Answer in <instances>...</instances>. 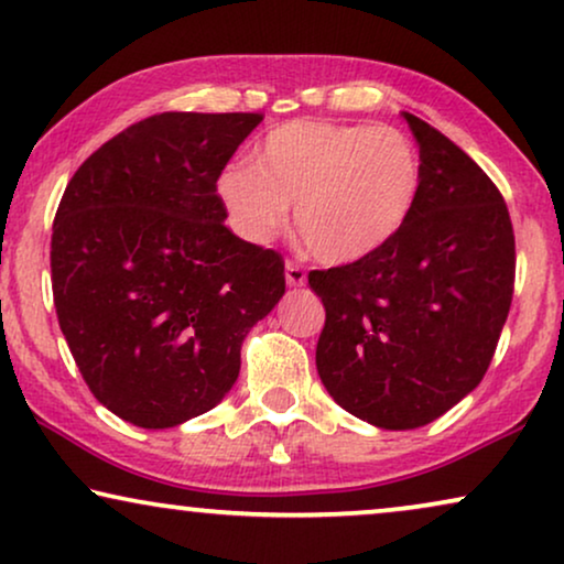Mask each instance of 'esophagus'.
<instances>
[{"label": "esophagus", "instance_id": "1", "mask_svg": "<svg viewBox=\"0 0 564 564\" xmlns=\"http://www.w3.org/2000/svg\"><path fill=\"white\" fill-rule=\"evenodd\" d=\"M286 283L291 289H296V286H304L306 283V273H304V268L299 265V262H286Z\"/></svg>", "mask_w": 564, "mask_h": 564}]
</instances>
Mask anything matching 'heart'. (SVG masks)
Returning <instances> with one entry per match:
<instances>
[{"label": "heart", "mask_w": 564, "mask_h": 564, "mask_svg": "<svg viewBox=\"0 0 564 564\" xmlns=\"http://www.w3.org/2000/svg\"><path fill=\"white\" fill-rule=\"evenodd\" d=\"M423 162L392 126L291 120L254 149L252 164H227L216 177L229 227L268 245L286 227L322 262H356L384 250L408 227L420 198Z\"/></svg>", "instance_id": "1"}]
</instances>
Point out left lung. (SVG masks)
Wrapping results in <instances>:
<instances>
[{
    "instance_id": "left-lung-1",
    "label": "left lung",
    "mask_w": 564,
    "mask_h": 564,
    "mask_svg": "<svg viewBox=\"0 0 564 564\" xmlns=\"http://www.w3.org/2000/svg\"><path fill=\"white\" fill-rule=\"evenodd\" d=\"M402 116L423 162L408 227L369 258L310 273L327 312L322 384L343 410L384 431L433 423L482 381L516 275L498 187L452 139Z\"/></svg>"
}]
</instances>
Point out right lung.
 Instances as JSON below:
<instances>
[{"label": "right lung", "instance_id": "obj_1", "mask_svg": "<svg viewBox=\"0 0 564 564\" xmlns=\"http://www.w3.org/2000/svg\"><path fill=\"white\" fill-rule=\"evenodd\" d=\"M260 112H162L66 185L51 237L58 325L97 402L139 427L216 408L250 329L286 294L283 260L224 227L216 177Z\"/></svg>", "mask_w": 564, "mask_h": 564}]
</instances>
